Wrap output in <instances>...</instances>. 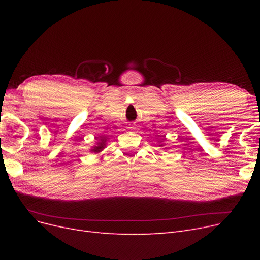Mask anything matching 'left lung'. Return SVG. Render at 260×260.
Here are the masks:
<instances>
[{"mask_svg":"<svg viewBox=\"0 0 260 260\" xmlns=\"http://www.w3.org/2000/svg\"><path fill=\"white\" fill-rule=\"evenodd\" d=\"M161 142H162V141H161ZM159 146H162V144H160V145H159Z\"/></svg>","mask_w":260,"mask_h":260,"instance_id":"1","label":"left lung"}]
</instances>
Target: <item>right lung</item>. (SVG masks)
Masks as SVG:
<instances>
[{
  "instance_id": "right-lung-1",
  "label": "right lung",
  "mask_w": 260,
  "mask_h": 260,
  "mask_svg": "<svg viewBox=\"0 0 260 260\" xmlns=\"http://www.w3.org/2000/svg\"><path fill=\"white\" fill-rule=\"evenodd\" d=\"M106 139L105 138H101V140H100V142H98V144H96V146H93L92 148H91V152H94V153H100V152H102L104 149V147H105V145H106Z\"/></svg>"
}]
</instances>
